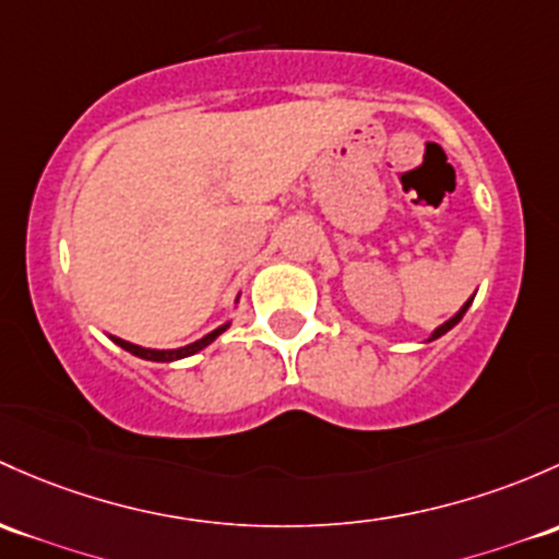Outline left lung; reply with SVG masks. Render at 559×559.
<instances>
[{
  "label": "left lung",
  "instance_id": "left-lung-1",
  "mask_svg": "<svg viewBox=\"0 0 559 559\" xmlns=\"http://www.w3.org/2000/svg\"><path fill=\"white\" fill-rule=\"evenodd\" d=\"M468 305H472V299H468V302H466V305H463V308H461V310H457V313H455V316H452V319L448 321V324H442V326H439V329H437V332H433V334H431V340L442 337V334H444V332H450V329H452V326H455V324H457V321H461V319H463V313H466V310H468Z\"/></svg>",
  "mask_w": 559,
  "mask_h": 559
}]
</instances>
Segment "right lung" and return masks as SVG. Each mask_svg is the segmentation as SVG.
<instances>
[{"instance_id":"1","label":"right lung","mask_w":559,"mask_h":559,"mask_svg":"<svg viewBox=\"0 0 559 559\" xmlns=\"http://www.w3.org/2000/svg\"><path fill=\"white\" fill-rule=\"evenodd\" d=\"M225 329L227 326L214 329V332L205 334L203 340H198V343L187 345V348H179V350H150V348H139V345H133V343H126V340H120V337H111V340H115V343L120 345V348H126L128 354H133V356H139V358H146V361H176V358H187V356L198 354V350H203L205 345L214 343V340L219 337V334L225 332Z\"/></svg>"}]
</instances>
